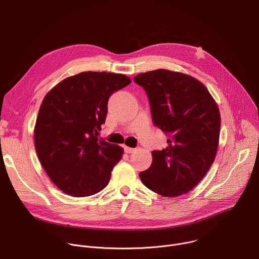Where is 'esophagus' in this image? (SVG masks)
<instances>
[{
  "mask_svg": "<svg viewBox=\"0 0 259 259\" xmlns=\"http://www.w3.org/2000/svg\"><path fill=\"white\" fill-rule=\"evenodd\" d=\"M135 151L134 148H131V147H127V146H124V152L125 153H133Z\"/></svg>",
  "mask_w": 259,
  "mask_h": 259,
  "instance_id": "34e87169",
  "label": "esophagus"
}]
</instances>
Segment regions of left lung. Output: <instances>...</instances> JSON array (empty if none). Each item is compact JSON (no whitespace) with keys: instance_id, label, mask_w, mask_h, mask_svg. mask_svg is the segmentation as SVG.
<instances>
[{"instance_id":"1","label":"left lung","mask_w":259,"mask_h":259,"mask_svg":"<svg viewBox=\"0 0 259 259\" xmlns=\"http://www.w3.org/2000/svg\"><path fill=\"white\" fill-rule=\"evenodd\" d=\"M134 81L149 98L154 124L169 137L165 149L152 152V163L140 179L162 196L187 193L206 176L217 153V103L202 82L184 73L158 69Z\"/></svg>"}]
</instances>
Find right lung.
I'll use <instances>...</instances> for the list:
<instances>
[{
	"mask_svg": "<svg viewBox=\"0 0 259 259\" xmlns=\"http://www.w3.org/2000/svg\"><path fill=\"white\" fill-rule=\"evenodd\" d=\"M132 80L107 72H82L57 83L44 97L34 139L50 180L65 193L83 197L104 189L123 148L97 137L108 100Z\"/></svg>",
	"mask_w": 259,
	"mask_h": 259,
	"instance_id": "add662e5",
	"label": "right lung"
}]
</instances>
